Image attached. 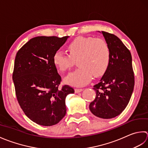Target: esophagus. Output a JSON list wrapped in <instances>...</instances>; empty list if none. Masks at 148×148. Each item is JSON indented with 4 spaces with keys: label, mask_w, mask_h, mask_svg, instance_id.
I'll use <instances>...</instances> for the list:
<instances>
[{
    "label": "esophagus",
    "mask_w": 148,
    "mask_h": 148,
    "mask_svg": "<svg viewBox=\"0 0 148 148\" xmlns=\"http://www.w3.org/2000/svg\"><path fill=\"white\" fill-rule=\"evenodd\" d=\"M83 91V89H75V93H78L80 92Z\"/></svg>",
    "instance_id": "esophagus-1"
}]
</instances>
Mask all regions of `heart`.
Listing matches in <instances>:
<instances>
[{
	"label": "heart",
	"instance_id": "obj_1",
	"mask_svg": "<svg viewBox=\"0 0 148 148\" xmlns=\"http://www.w3.org/2000/svg\"><path fill=\"white\" fill-rule=\"evenodd\" d=\"M67 49L69 55L57 50L52 59L53 64L61 72L68 71L73 65V60L77 59L79 68L65 78L66 83L82 86L91 80L92 75L99 77L107 70L110 61V49L103 39L79 36L68 44Z\"/></svg>",
	"mask_w": 148,
	"mask_h": 148
}]
</instances>
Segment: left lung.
I'll return each instance as SVG.
<instances>
[{"mask_svg":"<svg viewBox=\"0 0 148 148\" xmlns=\"http://www.w3.org/2000/svg\"><path fill=\"white\" fill-rule=\"evenodd\" d=\"M110 49L108 68L95 85V100L89 109L95 116L111 119L119 115L127 106L134 91L135 80L130 50L114 34L101 31Z\"/></svg>","mask_w":148,"mask_h":148,"instance_id":"1","label":"left lung"}]
</instances>
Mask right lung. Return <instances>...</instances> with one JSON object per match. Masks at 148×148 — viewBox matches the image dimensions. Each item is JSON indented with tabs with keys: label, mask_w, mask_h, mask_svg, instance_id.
<instances>
[{
	"label": "right lung",
	"mask_w": 148,
	"mask_h": 148,
	"mask_svg": "<svg viewBox=\"0 0 148 148\" xmlns=\"http://www.w3.org/2000/svg\"><path fill=\"white\" fill-rule=\"evenodd\" d=\"M69 36H38L18 51L13 80L17 100L25 115L42 126L56 125L66 115V96L74 93L68 85L59 86L61 77L53 56Z\"/></svg>",
	"instance_id": "add662e5"
}]
</instances>
